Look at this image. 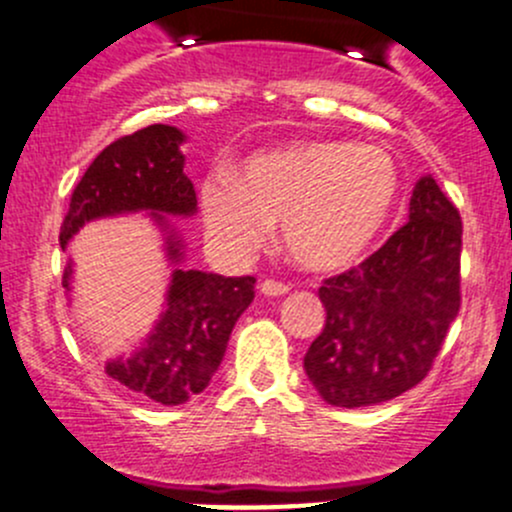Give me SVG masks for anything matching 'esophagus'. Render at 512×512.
I'll use <instances>...</instances> for the list:
<instances>
[{"mask_svg":"<svg viewBox=\"0 0 512 512\" xmlns=\"http://www.w3.org/2000/svg\"><path fill=\"white\" fill-rule=\"evenodd\" d=\"M260 292L265 294V297H282V294L289 292L287 285H282V282H275V280H265L260 285Z\"/></svg>","mask_w":512,"mask_h":512,"instance_id":"esophagus-1","label":"esophagus"}]
</instances>
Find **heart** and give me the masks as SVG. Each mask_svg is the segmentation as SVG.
Returning a JSON list of instances; mask_svg holds the SVG:
<instances>
[{"label":"heart","mask_w":512,"mask_h":512,"mask_svg":"<svg viewBox=\"0 0 512 512\" xmlns=\"http://www.w3.org/2000/svg\"><path fill=\"white\" fill-rule=\"evenodd\" d=\"M399 168L376 146L337 138L255 153L200 188L210 237L247 255L280 223L287 257L304 272H342L369 252L399 200Z\"/></svg>","instance_id":"1"}]
</instances>
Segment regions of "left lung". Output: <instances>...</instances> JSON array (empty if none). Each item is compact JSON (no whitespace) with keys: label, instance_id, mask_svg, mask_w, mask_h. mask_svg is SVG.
<instances>
[{"label":"left lung","instance_id":"8db88e82","mask_svg":"<svg viewBox=\"0 0 512 512\" xmlns=\"http://www.w3.org/2000/svg\"><path fill=\"white\" fill-rule=\"evenodd\" d=\"M461 235L456 205L423 175L409 223L369 260L319 287L327 322L304 371L327 404H384L428 374L461 307Z\"/></svg>","mask_w":512,"mask_h":512}]
</instances>
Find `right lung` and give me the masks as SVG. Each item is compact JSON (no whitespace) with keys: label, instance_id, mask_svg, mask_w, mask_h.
Segmentation results:
<instances>
[{"label":"right lung","instance_id":"obj_1","mask_svg":"<svg viewBox=\"0 0 512 512\" xmlns=\"http://www.w3.org/2000/svg\"><path fill=\"white\" fill-rule=\"evenodd\" d=\"M175 126L141 128L103 148L71 193L61 225V250L86 223L143 213L163 232L170 282L158 322L128 356L106 361V374L133 394L178 406L205 389L223 361L240 314L255 299V277H223L185 265V242L170 218H193L198 198ZM74 262L64 270L71 292Z\"/></svg>","mask_w":512,"mask_h":512}]
</instances>
